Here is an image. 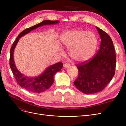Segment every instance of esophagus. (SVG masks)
<instances>
[{"label": "esophagus", "instance_id": "obj_1", "mask_svg": "<svg viewBox=\"0 0 126 126\" xmlns=\"http://www.w3.org/2000/svg\"><path fill=\"white\" fill-rule=\"evenodd\" d=\"M70 64L69 63H66L63 64V66L64 68H68L70 67Z\"/></svg>", "mask_w": 126, "mask_h": 126}]
</instances>
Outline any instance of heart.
I'll use <instances>...</instances> for the list:
<instances>
[{"mask_svg":"<svg viewBox=\"0 0 126 126\" xmlns=\"http://www.w3.org/2000/svg\"><path fill=\"white\" fill-rule=\"evenodd\" d=\"M63 45L70 48L71 58L78 63H83L94 55L98 44V38L93 32L73 29L64 32L61 37ZM63 53V50H61Z\"/></svg>","mask_w":126,"mask_h":126,"instance_id":"heart-1","label":"heart"}]
</instances>
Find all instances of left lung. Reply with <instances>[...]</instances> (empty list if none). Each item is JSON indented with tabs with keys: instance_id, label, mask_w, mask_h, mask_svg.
Masks as SVG:
<instances>
[{
	"instance_id": "1",
	"label": "left lung",
	"mask_w": 126,
	"mask_h": 126,
	"mask_svg": "<svg viewBox=\"0 0 126 126\" xmlns=\"http://www.w3.org/2000/svg\"><path fill=\"white\" fill-rule=\"evenodd\" d=\"M96 28L101 38L96 55L89 60L76 64L78 76L74 83L85 94H96L102 90L115 73L116 56L112 39L104 30Z\"/></svg>"
}]
</instances>
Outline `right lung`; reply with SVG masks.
<instances>
[{
  "mask_svg": "<svg viewBox=\"0 0 126 126\" xmlns=\"http://www.w3.org/2000/svg\"><path fill=\"white\" fill-rule=\"evenodd\" d=\"M58 20H44L40 23L37 24L31 27L27 28L19 34L16 40H15L10 49L9 64L13 74L14 75L18 85L24 89L33 93H39L48 89L54 81V76L57 72L60 71L63 66L61 62L48 67L43 73L35 77H29L22 74L15 66L14 60V51L15 48L20 38L29 33L32 30L35 29L44 25H50L59 23Z\"/></svg>",
  "mask_w": 126,
  "mask_h": 126,
  "instance_id": "right-lung-1",
  "label": "right lung"
}]
</instances>
